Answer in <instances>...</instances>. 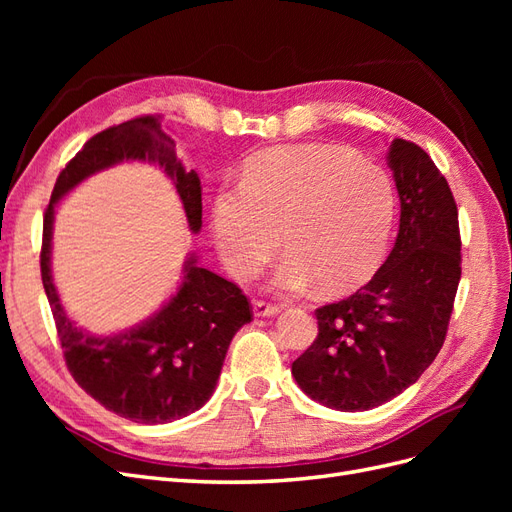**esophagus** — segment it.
Instances as JSON below:
<instances>
[{
	"mask_svg": "<svg viewBox=\"0 0 512 512\" xmlns=\"http://www.w3.org/2000/svg\"><path fill=\"white\" fill-rule=\"evenodd\" d=\"M277 312H280V305L275 303H269V301H260L256 299L254 301V316H275Z\"/></svg>",
	"mask_w": 512,
	"mask_h": 512,
	"instance_id": "1",
	"label": "esophagus"
}]
</instances>
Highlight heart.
I'll use <instances>...</instances> for the list:
<instances>
[{
  "instance_id": "1",
  "label": "heart",
  "mask_w": 512,
  "mask_h": 512,
  "mask_svg": "<svg viewBox=\"0 0 512 512\" xmlns=\"http://www.w3.org/2000/svg\"><path fill=\"white\" fill-rule=\"evenodd\" d=\"M395 222L389 175L350 151L277 147L247 162L241 185L213 196L211 230L226 267L247 277L280 247L290 254L273 286L301 292L316 282L342 292L378 267Z\"/></svg>"
}]
</instances>
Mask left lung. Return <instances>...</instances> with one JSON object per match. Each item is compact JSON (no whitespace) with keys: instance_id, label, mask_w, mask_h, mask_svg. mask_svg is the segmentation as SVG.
<instances>
[{"instance_id":"1","label":"left lung","mask_w":512,"mask_h":512,"mask_svg":"<svg viewBox=\"0 0 512 512\" xmlns=\"http://www.w3.org/2000/svg\"><path fill=\"white\" fill-rule=\"evenodd\" d=\"M401 215L393 252L348 299L316 309L318 335L292 376L322 406L371 410L404 393L436 359L461 280L459 213L418 145L389 147Z\"/></svg>"}]
</instances>
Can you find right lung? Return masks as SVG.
<instances>
[{"instance_id": "obj_1", "label": "right lung", "mask_w": 512, "mask_h": 512, "mask_svg": "<svg viewBox=\"0 0 512 512\" xmlns=\"http://www.w3.org/2000/svg\"><path fill=\"white\" fill-rule=\"evenodd\" d=\"M123 160L164 168L175 183L192 232L203 226L200 179L177 160L175 141L160 117L145 115L91 136L61 170L44 213L40 271L57 337L72 378L96 401L134 423H173L205 406L218 384L230 339L252 320L237 284L185 262L177 294L156 316L111 337L89 335L68 318L51 275V237L57 200L89 175Z\"/></svg>"}]
</instances>
